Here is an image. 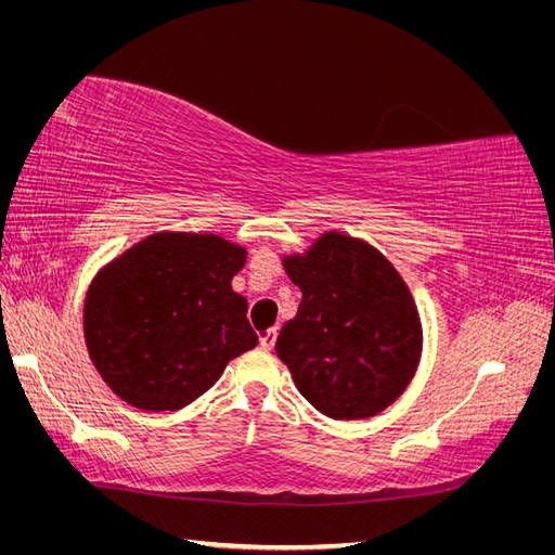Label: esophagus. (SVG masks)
Returning a JSON list of instances; mask_svg holds the SVG:
<instances>
[{"label": "esophagus", "instance_id": "obj_1", "mask_svg": "<svg viewBox=\"0 0 555 555\" xmlns=\"http://www.w3.org/2000/svg\"><path fill=\"white\" fill-rule=\"evenodd\" d=\"M275 340H278V328H268V331L261 335V347H263V349H273V347H275Z\"/></svg>", "mask_w": 555, "mask_h": 555}]
</instances>
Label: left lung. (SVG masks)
<instances>
[{
  "mask_svg": "<svg viewBox=\"0 0 555 555\" xmlns=\"http://www.w3.org/2000/svg\"><path fill=\"white\" fill-rule=\"evenodd\" d=\"M284 268L304 292L278 335L298 391L331 418H367L408 389L422 357L414 298L389 259L328 231Z\"/></svg>",
  "mask_w": 555,
  "mask_h": 555,
  "instance_id": "8db88e82",
  "label": "left lung"
}]
</instances>
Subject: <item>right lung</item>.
<instances>
[{"instance_id":"right-lung-1","label":"right lung","mask_w":555,"mask_h":555,"mask_svg":"<svg viewBox=\"0 0 555 555\" xmlns=\"http://www.w3.org/2000/svg\"><path fill=\"white\" fill-rule=\"evenodd\" d=\"M245 259L215 233H155L96 275L86 343L117 396L147 412L180 410L257 347L247 300L231 289Z\"/></svg>"}]
</instances>
